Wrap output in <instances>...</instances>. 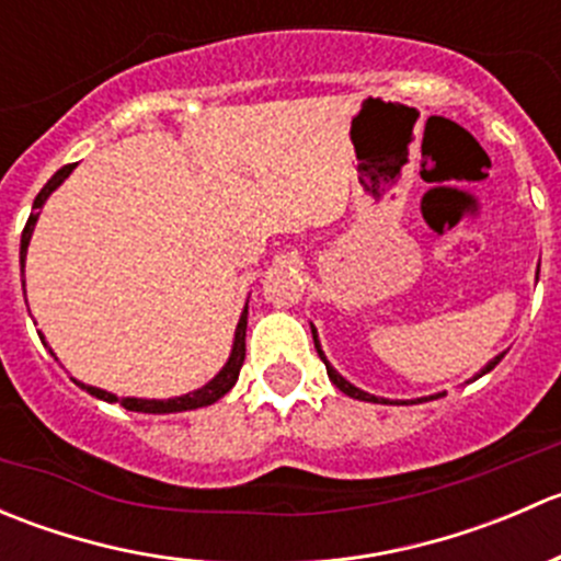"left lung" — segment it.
Instances as JSON below:
<instances>
[{"mask_svg":"<svg viewBox=\"0 0 561 561\" xmlns=\"http://www.w3.org/2000/svg\"><path fill=\"white\" fill-rule=\"evenodd\" d=\"M312 339H314V347H317V355H320V358H322V364H325V369H328V377H331V382H333V386H336L339 390H342V393L353 396V399H360V401H375V404H377V401H382V404H388V399H380V396H371V393H366V390L355 388V386H353V382H347V380H344V377H342V375H339V371H336V369H333V366H331V364H328L325 353H322V347H320V339H317V331H314V325H312ZM502 358H505V353H500V355H496V358H494V360H489V364H485V366H483V369H480V371H478V375H474V377H472V380H478V377L489 375V371H491V369H494V366H496V364H500V360H502ZM437 396H443V393H434V396H423V399H412V401H428V399H437ZM401 404H407V401H401Z\"/></svg>","mask_w":561,"mask_h":561,"instance_id":"obj_1","label":"left lung"}]
</instances>
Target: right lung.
Segmentation results:
<instances>
[{
	"mask_svg": "<svg viewBox=\"0 0 561 561\" xmlns=\"http://www.w3.org/2000/svg\"><path fill=\"white\" fill-rule=\"evenodd\" d=\"M72 171H76V165H65L59 168L54 175L48 179V184L39 190V195L35 197V206H32L30 219H26V228L24 233H21V276H24V260H26V249H30V241H32V233H35V225H37V217H39V208L45 206V201L50 197V192L59 190L61 181L67 179ZM21 285H26L24 279H21ZM247 314H249V307H244V312L239 317V325H236V336H233V350H230V358L228 364L219 369V375L214 377V380H208L206 386L192 390V393H184V396H173V399H135V396H127V399H118L116 393H107L103 388H94V386H83V382L76 380V386H81L87 393H92L94 399H103V401H118V404L124 407V410H133V412H149V415H168V412H184V410H197V407H208L214 404V401L222 399L225 393H228L230 388L236 386V380H239V371L241 366H244V355H247ZM45 344V342H43ZM50 350V347H48ZM50 355H54V350H50ZM56 358V355H54Z\"/></svg>",
	"mask_w": 561,
	"mask_h": 561,
	"instance_id": "add662e5",
	"label": "right lung"
}]
</instances>
